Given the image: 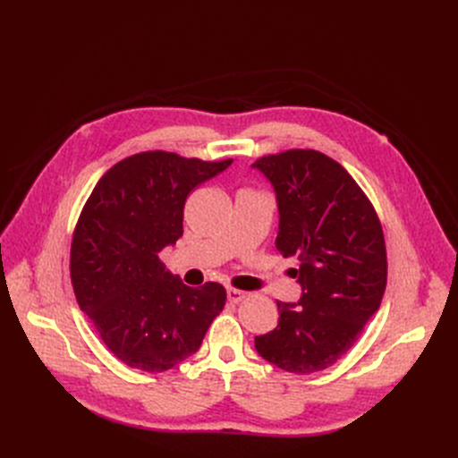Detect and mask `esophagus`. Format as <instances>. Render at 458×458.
Returning a JSON list of instances; mask_svg holds the SVG:
<instances>
[{"instance_id": "esophagus-1", "label": "esophagus", "mask_w": 458, "mask_h": 458, "mask_svg": "<svg viewBox=\"0 0 458 458\" xmlns=\"http://www.w3.org/2000/svg\"><path fill=\"white\" fill-rule=\"evenodd\" d=\"M247 292H242V290H233V287H230V290L226 292V297L230 302H242L243 299H247Z\"/></svg>"}]
</instances>
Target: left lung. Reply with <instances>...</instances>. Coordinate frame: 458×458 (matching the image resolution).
Returning a JSON list of instances; mask_svg holds the SVG:
<instances>
[{"mask_svg":"<svg viewBox=\"0 0 458 458\" xmlns=\"http://www.w3.org/2000/svg\"><path fill=\"white\" fill-rule=\"evenodd\" d=\"M278 204L276 249L297 256L299 302L276 301L275 330L256 335L261 358L295 375L330 368L354 345L386 290L388 261L375 208L345 168L316 150L252 163Z\"/></svg>","mask_w":458,"mask_h":458,"instance_id":"left-lung-1","label":"left lung"}]
</instances>
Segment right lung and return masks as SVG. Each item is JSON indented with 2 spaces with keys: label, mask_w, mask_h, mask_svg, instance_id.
<instances>
[{
  "label": "right lung",
  "mask_w": 458,
  "mask_h": 458,
  "mask_svg": "<svg viewBox=\"0 0 458 458\" xmlns=\"http://www.w3.org/2000/svg\"><path fill=\"white\" fill-rule=\"evenodd\" d=\"M232 165L140 152L113 165L92 189L70 249L80 308L130 368L161 373L195 354L221 314V284L185 285L159 252L183 233L189 192Z\"/></svg>",
  "instance_id": "right-lung-1"
}]
</instances>
